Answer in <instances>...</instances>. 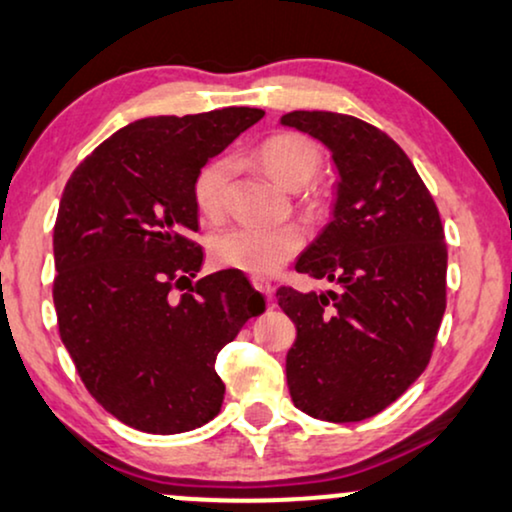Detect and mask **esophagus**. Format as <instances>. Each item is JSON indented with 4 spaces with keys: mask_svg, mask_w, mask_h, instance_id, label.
I'll return each instance as SVG.
<instances>
[{
    "mask_svg": "<svg viewBox=\"0 0 512 512\" xmlns=\"http://www.w3.org/2000/svg\"><path fill=\"white\" fill-rule=\"evenodd\" d=\"M250 281H252V286L260 290L262 295H267V300H271V297H274V286H271L269 278H264V276H252Z\"/></svg>",
    "mask_w": 512,
    "mask_h": 512,
    "instance_id": "1",
    "label": "esophagus"
}]
</instances>
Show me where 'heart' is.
Segmentation results:
<instances>
[{"label": "heart", "mask_w": 512, "mask_h": 512, "mask_svg": "<svg viewBox=\"0 0 512 512\" xmlns=\"http://www.w3.org/2000/svg\"><path fill=\"white\" fill-rule=\"evenodd\" d=\"M257 163L283 189H302L319 172L321 153L300 134H274L255 151ZM234 163L229 158L210 160L193 181V198L205 217H217L224 210L226 186ZM302 231L293 224L283 226H231L212 241V255L222 267L248 274H274L300 252Z\"/></svg>", "instance_id": "b5f03b06"}]
</instances>
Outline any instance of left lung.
<instances>
[{"label":"left lung","instance_id":"left-lung-1","mask_svg":"<svg viewBox=\"0 0 512 512\" xmlns=\"http://www.w3.org/2000/svg\"><path fill=\"white\" fill-rule=\"evenodd\" d=\"M281 125L321 141L340 177L331 222L295 264L335 290H276L297 328L288 390L312 418L357 423L399 399L432 357L446 309L442 219L378 127L328 111L286 113Z\"/></svg>","mask_w":512,"mask_h":512}]
</instances>
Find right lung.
Here are the masks:
<instances>
[{
    "label": "right lung",
    "mask_w": 512,
    "mask_h": 512,
    "mask_svg": "<svg viewBox=\"0 0 512 512\" xmlns=\"http://www.w3.org/2000/svg\"><path fill=\"white\" fill-rule=\"evenodd\" d=\"M262 115L129 122L68 179L54 226L58 333L89 394L129 428L177 435L215 418L219 349L264 312L238 269L191 283L203 264L193 181Z\"/></svg>",
    "instance_id": "right-lung-1"
}]
</instances>
